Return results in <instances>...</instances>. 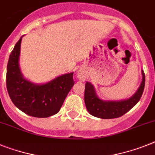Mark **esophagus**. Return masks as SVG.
<instances>
[{
	"label": "esophagus",
	"mask_w": 155,
	"mask_h": 155,
	"mask_svg": "<svg viewBox=\"0 0 155 155\" xmlns=\"http://www.w3.org/2000/svg\"><path fill=\"white\" fill-rule=\"evenodd\" d=\"M78 78H79L80 80H84V76L83 75L82 73H78Z\"/></svg>",
	"instance_id": "1"
}]
</instances>
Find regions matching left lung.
<instances>
[{"mask_svg":"<svg viewBox=\"0 0 155 155\" xmlns=\"http://www.w3.org/2000/svg\"><path fill=\"white\" fill-rule=\"evenodd\" d=\"M143 80L137 91L129 99L119 102H105L99 99L96 95L94 87L87 82L85 84L84 102L90 114L102 119L117 118L129 111L140 101L145 86V74L142 71Z\"/></svg>","mask_w":155,"mask_h":155,"instance_id":"8db88e82","label":"left lung"}]
</instances>
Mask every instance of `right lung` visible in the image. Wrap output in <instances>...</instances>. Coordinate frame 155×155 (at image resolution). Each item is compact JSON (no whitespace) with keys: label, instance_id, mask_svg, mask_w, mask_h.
<instances>
[{"label":"right lung","instance_id":"1","mask_svg":"<svg viewBox=\"0 0 155 155\" xmlns=\"http://www.w3.org/2000/svg\"><path fill=\"white\" fill-rule=\"evenodd\" d=\"M22 38L9 56L6 73L7 91L18 109L35 117H48L58 114L74 85L73 72L56 78L46 84L37 85L23 77L19 66Z\"/></svg>","mask_w":155,"mask_h":155}]
</instances>
